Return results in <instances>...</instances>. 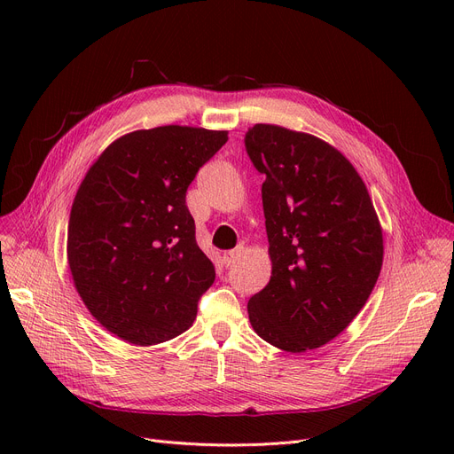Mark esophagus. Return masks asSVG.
<instances>
[{
    "label": "esophagus",
    "instance_id": "34e87169",
    "mask_svg": "<svg viewBox=\"0 0 454 454\" xmlns=\"http://www.w3.org/2000/svg\"><path fill=\"white\" fill-rule=\"evenodd\" d=\"M245 248L243 247H237V248H233V250H228V252H224L223 254V263L226 265V267H231L235 261H237V257L241 255V252H243Z\"/></svg>",
    "mask_w": 454,
    "mask_h": 454
}]
</instances>
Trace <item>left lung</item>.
Here are the masks:
<instances>
[{
	"mask_svg": "<svg viewBox=\"0 0 454 454\" xmlns=\"http://www.w3.org/2000/svg\"><path fill=\"white\" fill-rule=\"evenodd\" d=\"M245 147L261 185L272 276L248 300L257 335L291 353L315 349L359 315L383 267V231L355 167L329 143L254 125Z\"/></svg>",
	"mask_w": 454,
	"mask_h": 454,
	"instance_id": "left-lung-1",
	"label": "left lung"
}]
</instances>
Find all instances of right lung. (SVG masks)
Returning a JSON list of instances; mask_svg holds the SVG:
<instances>
[{"mask_svg":"<svg viewBox=\"0 0 454 454\" xmlns=\"http://www.w3.org/2000/svg\"><path fill=\"white\" fill-rule=\"evenodd\" d=\"M226 141V130H136L86 173L69 213V270L91 317L119 339L154 346L193 324L215 267L185 193Z\"/></svg>","mask_w":454,"mask_h":454,"instance_id":"1","label":"right lung"}]
</instances>
